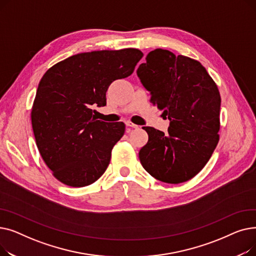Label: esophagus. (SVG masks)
<instances>
[{
	"instance_id": "1",
	"label": "esophagus",
	"mask_w": 256,
	"mask_h": 256,
	"mask_svg": "<svg viewBox=\"0 0 256 256\" xmlns=\"http://www.w3.org/2000/svg\"><path fill=\"white\" fill-rule=\"evenodd\" d=\"M126 124L128 126H130V128H139V126H137V124H135L134 122H132V121H130V120L126 121Z\"/></svg>"
}]
</instances>
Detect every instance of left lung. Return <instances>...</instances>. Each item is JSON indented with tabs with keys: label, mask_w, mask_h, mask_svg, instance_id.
I'll use <instances>...</instances> for the list:
<instances>
[{
	"label": "left lung",
	"mask_w": 256,
	"mask_h": 256,
	"mask_svg": "<svg viewBox=\"0 0 256 256\" xmlns=\"http://www.w3.org/2000/svg\"><path fill=\"white\" fill-rule=\"evenodd\" d=\"M150 102L170 120L168 132L143 126L148 142L140 150L143 168L154 178L180 184L202 170L219 142L221 96L199 61L152 50L137 70Z\"/></svg>",
	"instance_id": "left-lung-1"
}]
</instances>
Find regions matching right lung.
I'll list each match as a JSON object with an SVG mask.
<instances>
[{"label": "right lung", "instance_id": "right-lung-1", "mask_svg": "<svg viewBox=\"0 0 256 256\" xmlns=\"http://www.w3.org/2000/svg\"><path fill=\"white\" fill-rule=\"evenodd\" d=\"M142 57L138 48L80 52L52 65L40 80L33 132L40 156L62 184L85 186L106 170L126 124L98 120L92 108L106 106L110 84L130 76Z\"/></svg>", "mask_w": 256, "mask_h": 256}]
</instances>
